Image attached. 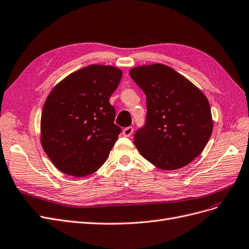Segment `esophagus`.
Masks as SVG:
<instances>
[{"label": "esophagus", "mask_w": 249, "mask_h": 249, "mask_svg": "<svg viewBox=\"0 0 249 249\" xmlns=\"http://www.w3.org/2000/svg\"><path fill=\"white\" fill-rule=\"evenodd\" d=\"M132 133H133V127L132 126H128V127H126L123 129V135L127 136V138H128V136H130Z\"/></svg>", "instance_id": "esophagus-1"}]
</instances>
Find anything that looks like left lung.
<instances>
[{"mask_svg": "<svg viewBox=\"0 0 249 249\" xmlns=\"http://www.w3.org/2000/svg\"><path fill=\"white\" fill-rule=\"evenodd\" d=\"M129 74L147 98L145 123L134 134L141 155L161 170L187 165L212 134L209 101L187 78L162 64L135 67Z\"/></svg>", "mask_w": 249, "mask_h": 249, "instance_id": "8db88e82", "label": "left lung"}]
</instances>
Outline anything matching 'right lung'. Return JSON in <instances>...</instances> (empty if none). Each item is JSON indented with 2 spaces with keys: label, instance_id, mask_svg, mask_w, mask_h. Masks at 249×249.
I'll return each mask as SVG.
<instances>
[{
  "label": "right lung",
  "instance_id": "1",
  "mask_svg": "<svg viewBox=\"0 0 249 249\" xmlns=\"http://www.w3.org/2000/svg\"><path fill=\"white\" fill-rule=\"evenodd\" d=\"M121 77L113 66L90 65L64 78L47 96L41 143L61 172L84 177L107 161L122 131L109 103Z\"/></svg>",
  "mask_w": 249,
  "mask_h": 249
}]
</instances>
